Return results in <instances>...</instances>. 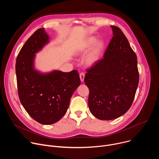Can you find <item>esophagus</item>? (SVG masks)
Listing matches in <instances>:
<instances>
[{
  "label": "esophagus",
  "mask_w": 159,
  "mask_h": 159,
  "mask_svg": "<svg viewBox=\"0 0 159 159\" xmlns=\"http://www.w3.org/2000/svg\"><path fill=\"white\" fill-rule=\"evenodd\" d=\"M80 80L81 82H84V77H85V74L84 72H81L80 74Z\"/></svg>",
  "instance_id": "34e87169"
}]
</instances>
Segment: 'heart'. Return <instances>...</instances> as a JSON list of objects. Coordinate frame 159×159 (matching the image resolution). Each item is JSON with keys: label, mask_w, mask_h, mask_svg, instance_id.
<instances>
[{"label": "heart", "mask_w": 159, "mask_h": 159, "mask_svg": "<svg viewBox=\"0 0 159 159\" xmlns=\"http://www.w3.org/2000/svg\"><path fill=\"white\" fill-rule=\"evenodd\" d=\"M96 39L94 38H90L84 42H83L81 44H80L77 50V53L80 54L84 52H85L86 50H87L92 45L95 43ZM102 47V43L101 42H99L95 48L90 52L85 58L84 61L86 65H93L99 58V53L101 50Z\"/></svg>", "instance_id": "b5f03b06"}]
</instances>
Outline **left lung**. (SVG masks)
Listing matches in <instances>:
<instances>
[{"mask_svg": "<svg viewBox=\"0 0 159 159\" xmlns=\"http://www.w3.org/2000/svg\"><path fill=\"white\" fill-rule=\"evenodd\" d=\"M111 28L113 36L104 57L86 69L84 78L90 111L102 120L116 119L128 111L139 82L137 55L122 31Z\"/></svg>", "mask_w": 159, "mask_h": 159, "instance_id": "left-lung-1", "label": "left lung"}]
</instances>
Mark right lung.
<instances>
[{
    "instance_id": "1",
    "label": "right lung",
    "mask_w": 159,
    "mask_h": 159,
    "mask_svg": "<svg viewBox=\"0 0 159 159\" xmlns=\"http://www.w3.org/2000/svg\"><path fill=\"white\" fill-rule=\"evenodd\" d=\"M43 28L37 30L20 49L16 63L18 95L29 115L43 125L58 121L69 107L79 85V73L53 71L42 74L34 69L35 53L48 42Z\"/></svg>"
}]
</instances>
